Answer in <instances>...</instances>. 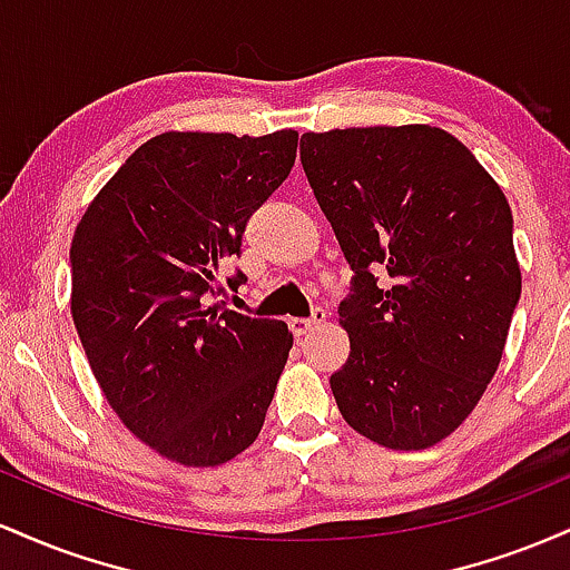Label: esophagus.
I'll return each instance as SVG.
<instances>
[{
	"instance_id": "obj_1",
	"label": "esophagus",
	"mask_w": 570,
	"mask_h": 570,
	"mask_svg": "<svg viewBox=\"0 0 570 570\" xmlns=\"http://www.w3.org/2000/svg\"><path fill=\"white\" fill-rule=\"evenodd\" d=\"M324 322H326V313L322 311V307H316L311 318H289V330L294 332V337H305L307 332H313L316 326H322Z\"/></svg>"
}]
</instances>
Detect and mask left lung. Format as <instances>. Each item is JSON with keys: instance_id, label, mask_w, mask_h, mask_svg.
Masks as SVG:
<instances>
[{"instance_id": "obj_1", "label": "left lung", "mask_w": 570, "mask_h": 570, "mask_svg": "<svg viewBox=\"0 0 570 570\" xmlns=\"http://www.w3.org/2000/svg\"><path fill=\"white\" fill-rule=\"evenodd\" d=\"M299 160L356 273L337 407L383 448L426 450L472 415L503 356L522 289L507 195L421 122L307 130Z\"/></svg>"}]
</instances>
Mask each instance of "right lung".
Here are the masks:
<instances>
[{
    "label": "right lung",
    "instance_id": "1",
    "mask_svg": "<svg viewBox=\"0 0 570 570\" xmlns=\"http://www.w3.org/2000/svg\"><path fill=\"white\" fill-rule=\"evenodd\" d=\"M294 158L292 128L166 130L98 189L71 238V318L98 389L136 440L179 466L244 453L289 358L284 322L208 297Z\"/></svg>",
    "mask_w": 570,
    "mask_h": 570
}]
</instances>
